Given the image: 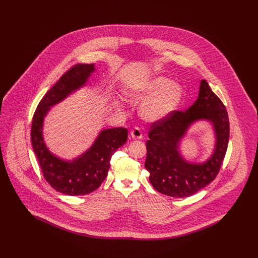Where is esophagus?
<instances>
[{"instance_id":"obj_1","label":"esophagus","mask_w":258,"mask_h":258,"mask_svg":"<svg viewBox=\"0 0 258 258\" xmlns=\"http://www.w3.org/2000/svg\"><path fill=\"white\" fill-rule=\"evenodd\" d=\"M131 136L133 139H141L142 138V133L139 127H135L131 132Z\"/></svg>"}]
</instances>
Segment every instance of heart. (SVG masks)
I'll return each mask as SVG.
<instances>
[{"instance_id":"heart-1","label":"heart","mask_w":258,"mask_h":258,"mask_svg":"<svg viewBox=\"0 0 258 258\" xmlns=\"http://www.w3.org/2000/svg\"><path fill=\"white\" fill-rule=\"evenodd\" d=\"M128 96L136 102L146 99L139 109L140 116L148 122H159L177 110L184 97V89L166 76H156L128 91Z\"/></svg>"}]
</instances>
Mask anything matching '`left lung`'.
<instances>
[{
  "label": "left lung",
  "instance_id": "obj_1",
  "mask_svg": "<svg viewBox=\"0 0 258 258\" xmlns=\"http://www.w3.org/2000/svg\"><path fill=\"white\" fill-rule=\"evenodd\" d=\"M198 120L212 124L215 146L204 163H190L180 153V144L188 128ZM146 143L145 168L152 185L162 195L184 198L196 195L210 184L220 171L228 139L229 120L221 99L202 79L194 104L185 111H174L169 117L153 123Z\"/></svg>",
  "mask_w": 258,
  "mask_h": 258
}]
</instances>
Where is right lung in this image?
<instances>
[{
	"label": "right lung",
	"mask_w": 258,
	"mask_h": 258,
	"mask_svg": "<svg viewBox=\"0 0 258 258\" xmlns=\"http://www.w3.org/2000/svg\"><path fill=\"white\" fill-rule=\"evenodd\" d=\"M95 64L78 63L61 76L40 100L35 112L31 139L44 179L57 191L72 197L96 190L107 176L110 160L127 140V130L114 127L100 131L93 145L73 160H62L50 152L43 138V123L52 106L86 86Z\"/></svg>",
	"instance_id": "obj_1"
}]
</instances>
